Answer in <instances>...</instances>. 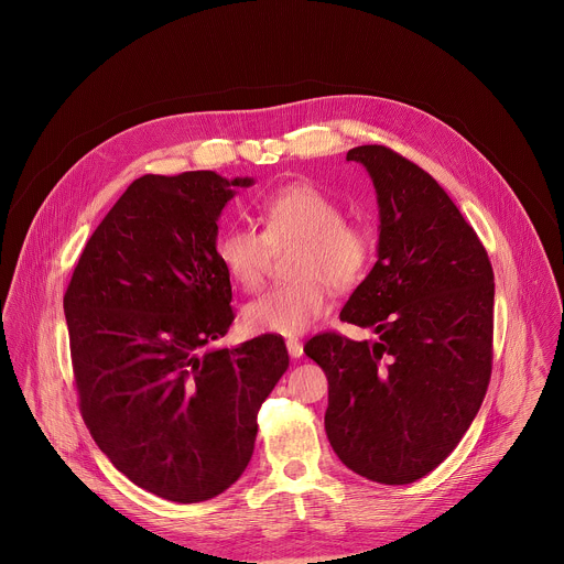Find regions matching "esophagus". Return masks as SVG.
Listing matches in <instances>:
<instances>
[{
	"mask_svg": "<svg viewBox=\"0 0 564 564\" xmlns=\"http://www.w3.org/2000/svg\"><path fill=\"white\" fill-rule=\"evenodd\" d=\"M286 349L291 354V358H300L304 354V345L297 340V338H289L286 340Z\"/></svg>",
	"mask_w": 564,
	"mask_h": 564,
	"instance_id": "1",
	"label": "esophagus"
}]
</instances>
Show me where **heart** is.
<instances>
[{
    "label": "heart",
    "instance_id": "obj_1",
    "mask_svg": "<svg viewBox=\"0 0 564 564\" xmlns=\"http://www.w3.org/2000/svg\"><path fill=\"white\" fill-rule=\"evenodd\" d=\"M262 232L249 226L224 230L215 253L224 271L245 291H256L271 249L297 242L289 284L269 289L242 313L253 334L297 336L329 311L327 284L347 291L360 284L376 256V235L362 221L345 219L343 204L311 182H293L269 193L258 206Z\"/></svg>",
    "mask_w": 564,
    "mask_h": 564
}]
</instances>
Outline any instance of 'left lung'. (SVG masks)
Listing matches in <instances>:
<instances>
[{"label": "left lung", "mask_w": 564, "mask_h": 564, "mask_svg": "<svg viewBox=\"0 0 564 564\" xmlns=\"http://www.w3.org/2000/svg\"><path fill=\"white\" fill-rule=\"evenodd\" d=\"M380 206L378 262L340 311L376 343L338 332L304 351L327 378L325 432L354 474L410 484L434 471L482 405L492 369V267L474 228L419 164L360 145Z\"/></svg>", "instance_id": "left-lung-1"}]
</instances>
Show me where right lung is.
Returning a JSON list of instances; mask_svg holds the SVG:
<instances>
[{"mask_svg":"<svg viewBox=\"0 0 564 564\" xmlns=\"http://www.w3.org/2000/svg\"><path fill=\"white\" fill-rule=\"evenodd\" d=\"M251 177L134 180L65 293L82 419L110 463L162 499L221 495L251 460L258 410L289 369L282 336L204 349L235 322L217 219Z\"/></svg>","mask_w":564,"mask_h":564,"instance_id":"1","label":"right lung"}]
</instances>
